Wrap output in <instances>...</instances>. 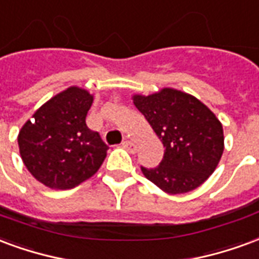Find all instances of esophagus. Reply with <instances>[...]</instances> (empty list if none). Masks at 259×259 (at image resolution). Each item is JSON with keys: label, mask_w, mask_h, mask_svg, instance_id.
Returning <instances> with one entry per match:
<instances>
[{"label": "esophagus", "mask_w": 259, "mask_h": 259, "mask_svg": "<svg viewBox=\"0 0 259 259\" xmlns=\"http://www.w3.org/2000/svg\"><path fill=\"white\" fill-rule=\"evenodd\" d=\"M122 146L127 149V150H130L131 153L137 152V145L132 142V141H128V139H125V141L122 142Z\"/></svg>", "instance_id": "esophagus-1"}]
</instances>
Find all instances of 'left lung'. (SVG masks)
Instances as JSON below:
<instances>
[{
  "label": "left lung",
  "mask_w": 259,
  "mask_h": 259,
  "mask_svg": "<svg viewBox=\"0 0 259 259\" xmlns=\"http://www.w3.org/2000/svg\"><path fill=\"white\" fill-rule=\"evenodd\" d=\"M134 105L163 142L164 157L143 175L169 194L188 193L214 172L224 153L222 124L194 96L163 88L152 95H134Z\"/></svg>",
  "instance_id": "8db88e82"
}]
</instances>
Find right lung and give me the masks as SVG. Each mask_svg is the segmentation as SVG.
Instances as JSON below:
<instances>
[{"label":"right lung","mask_w":259,"mask_h":259,"mask_svg":"<svg viewBox=\"0 0 259 259\" xmlns=\"http://www.w3.org/2000/svg\"><path fill=\"white\" fill-rule=\"evenodd\" d=\"M94 96L70 87L51 98L19 131L26 168L51 189H71L91 178L106 157L107 145L87 127Z\"/></svg>","instance_id":"add662e5"}]
</instances>
